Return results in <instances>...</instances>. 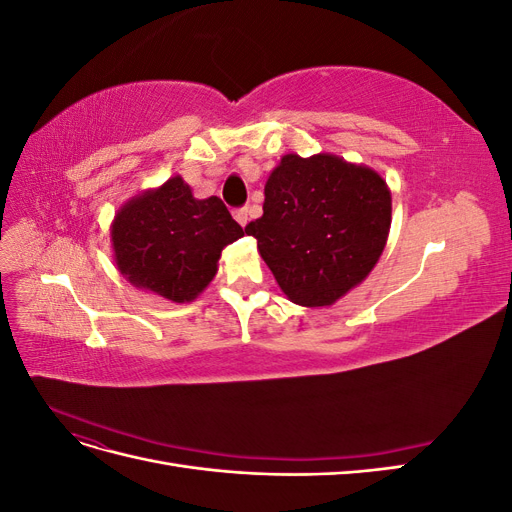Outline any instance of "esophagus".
I'll return each instance as SVG.
<instances>
[{
    "label": "esophagus",
    "mask_w": 512,
    "mask_h": 512,
    "mask_svg": "<svg viewBox=\"0 0 512 512\" xmlns=\"http://www.w3.org/2000/svg\"><path fill=\"white\" fill-rule=\"evenodd\" d=\"M232 215H235V220H237L241 226H245L247 220H250V215H247V207L235 209V211H232Z\"/></svg>",
    "instance_id": "1"
}]
</instances>
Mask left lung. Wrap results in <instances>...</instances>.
<instances>
[{
	"label": "left lung",
	"instance_id": "1",
	"mask_svg": "<svg viewBox=\"0 0 512 512\" xmlns=\"http://www.w3.org/2000/svg\"><path fill=\"white\" fill-rule=\"evenodd\" d=\"M389 228L391 190L374 168L288 153L267 179L262 218L245 232L292 303L324 307L376 267Z\"/></svg>",
	"mask_w": 512,
	"mask_h": 512
}]
</instances>
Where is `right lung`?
<instances>
[{
	"instance_id": "1",
	"label": "right lung",
	"mask_w": 512,
	"mask_h": 512,
	"mask_svg": "<svg viewBox=\"0 0 512 512\" xmlns=\"http://www.w3.org/2000/svg\"><path fill=\"white\" fill-rule=\"evenodd\" d=\"M241 237L222 200L194 198L179 175L130 198L111 226L119 273L173 303L194 301L218 273L224 247Z\"/></svg>"
}]
</instances>
